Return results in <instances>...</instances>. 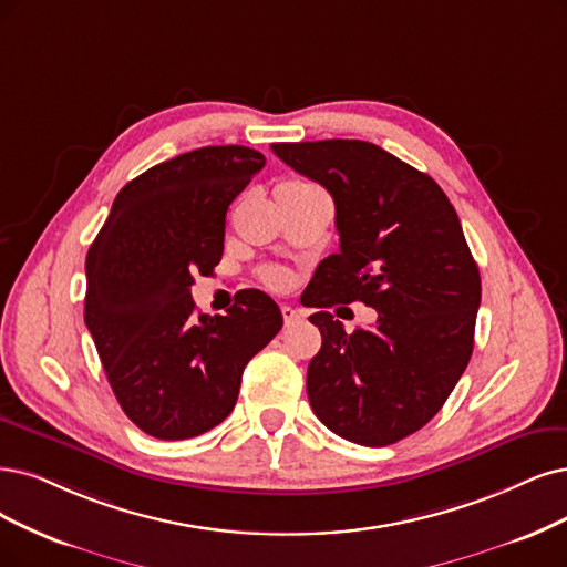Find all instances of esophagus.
Returning a JSON list of instances; mask_svg holds the SVG:
<instances>
[{"label": "esophagus", "mask_w": 567, "mask_h": 567, "mask_svg": "<svg viewBox=\"0 0 567 567\" xmlns=\"http://www.w3.org/2000/svg\"><path fill=\"white\" fill-rule=\"evenodd\" d=\"M282 320H285V327H295L303 320V312L291 306H282Z\"/></svg>", "instance_id": "obj_1"}]
</instances>
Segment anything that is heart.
I'll return each instance as SVG.
<instances>
[{
	"label": "heart",
	"mask_w": 567,
	"mask_h": 567,
	"mask_svg": "<svg viewBox=\"0 0 567 567\" xmlns=\"http://www.w3.org/2000/svg\"><path fill=\"white\" fill-rule=\"evenodd\" d=\"M276 194H324V192H320V188H318L316 184L295 179V182H282V184L276 188ZM261 278H264V282H266L268 287H272V289H282V287H287V282H289L287 272L280 270V268H266V270L261 272Z\"/></svg>",
	"instance_id": "obj_1"
}]
</instances>
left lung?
Wrapping results in <instances>:
<instances>
[{
    "label": "left lung",
    "mask_w": 567,
    "mask_h": 567,
    "mask_svg": "<svg viewBox=\"0 0 567 567\" xmlns=\"http://www.w3.org/2000/svg\"><path fill=\"white\" fill-rule=\"evenodd\" d=\"M270 150L337 205L341 251L318 266L308 306L379 312L352 333L327 310L310 316L322 333L310 406L352 444L400 442L432 421L472 358L481 278L455 207L430 175L364 140Z\"/></svg>",
    "instance_id": "left-lung-1"
}]
</instances>
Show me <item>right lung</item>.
I'll use <instances>...</instances> for the list:
<instances>
[{"label": "right lung", "instance_id": "1", "mask_svg": "<svg viewBox=\"0 0 567 567\" xmlns=\"http://www.w3.org/2000/svg\"><path fill=\"white\" fill-rule=\"evenodd\" d=\"M266 165L240 144L200 146L125 184L86 257L83 320L123 413L179 442L234 411L247 362L282 329L278 303L243 289L203 316L194 276L224 255L226 209Z\"/></svg>", "mask_w": 567, "mask_h": 567}]
</instances>
